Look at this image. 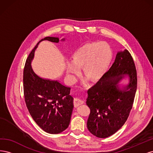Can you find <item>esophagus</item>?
Segmentation results:
<instances>
[{"label": "esophagus", "instance_id": "esophagus-1", "mask_svg": "<svg viewBox=\"0 0 153 153\" xmlns=\"http://www.w3.org/2000/svg\"><path fill=\"white\" fill-rule=\"evenodd\" d=\"M83 103H84V101H82L81 100H79L78 98L74 100V105H75V106H78Z\"/></svg>", "mask_w": 153, "mask_h": 153}]
</instances>
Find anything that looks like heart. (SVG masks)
I'll return each instance as SVG.
<instances>
[{"label": "heart", "instance_id": "obj_1", "mask_svg": "<svg viewBox=\"0 0 153 153\" xmlns=\"http://www.w3.org/2000/svg\"><path fill=\"white\" fill-rule=\"evenodd\" d=\"M112 58V51L105 41H93L82 45L72 55L71 64L67 66V72L71 80L79 74L78 69L82 68L84 75L92 81L102 77Z\"/></svg>", "mask_w": 153, "mask_h": 153}]
</instances>
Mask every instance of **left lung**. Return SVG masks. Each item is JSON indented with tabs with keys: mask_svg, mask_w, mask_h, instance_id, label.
Here are the masks:
<instances>
[{
	"mask_svg": "<svg viewBox=\"0 0 153 153\" xmlns=\"http://www.w3.org/2000/svg\"><path fill=\"white\" fill-rule=\"evenodd\" d=\"M129 84L123 90L118 83L125 75ZM137 87L135 63L128 50L119 52L109 70L87 91L86 104L90 108L87 126L98 138L112 135L121 128L132 108Z\"/></svg>",
	"mask_w": 153,
	"mask_h": 153,
	"instance_id": "obj_1",
	"label": "left lung"
}]
</instances>
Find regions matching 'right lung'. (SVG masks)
I'll return each instance as SVG.
<instances>
[{"mask_svg":"<svg viewBox=\"0 0 153 153\" xmlns=\"http://www.w3.org/2000/svg\"><path fill=\"white\" fill-rule=\"evenodd\" d=\"M48 40L58 43L59 39L46 37L39 41L27 58L24 69V94L25 102L32 119L45 132L58 134L68 127L73 104L69 94L70 87L57 81L45 80L36 75L30 62L40 41Z\"/></svg>","mask_w":153,"mask_h":153,"instance_id":"obj_1","label":"right lung"}]
</instances>
